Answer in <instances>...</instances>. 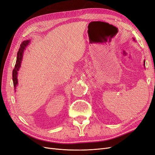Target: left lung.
<instances>
[{"label":"left lung","instance_id":"left-lung-1","mask_svg":"<svg viewBox=\"0 0 155 155\" xmlns=\"http://www.w3.org/2000/svg\"><path fill=\"white\" fill-rule=\"evenodd\" d=\"M144 65H145V61H144Z\"/></svg>","mask_w":155,"mask_h":155}]
</instances>
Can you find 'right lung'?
Listing matches in <instances>:
<instances>
[{"instance_id":"1","label":"right lung","mask_w":155,"mask_h":155,"mask_svg":"<svg viewBox=\"0 0 155 155\" xmlns=\"http://www.w3.org/2000/svg\"><path fill=\"white\" fill-rule=\"evenodd\" d=\"M30 43V40H26L24 41L20 45V48L18 49V51L17 52V61L15 65V68L13 70L12 72V79H13V86L14 89H16V87L18 85V80H17V74L18 71L21 67V64L22 59V55L23 53H24V51L26 49V46L29 45Z\"/></svg>"}]
</instances>
